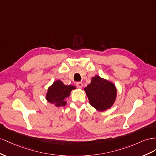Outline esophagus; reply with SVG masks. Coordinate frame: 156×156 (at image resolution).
<instances>
[{"instance_id":"1","label":"esophagus","mask_w":156,"mask_h":156,"mask_svg":"<svg viewBox=\"0 0 156 156\" xmlns=\"http://www.w3.org/2000/svg\"><path fill=\"white\" fill-rule=\"evenodd\" d=\"M76 87L79 89H82V87H83V83L82 82H77L76 84Z\"/></svg>"}]
</instances>
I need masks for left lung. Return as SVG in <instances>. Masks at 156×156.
Returning <instances> with one entry per match:
<instances>
[{"label":"left lung","instance_id":"8db88e82","mask_svg":"<svg viewBox=\"0 0 156 156\" xmlns=\"http://www.w3.org/2000/svg\"><path fill=\"white\" fill-rule=\"evenodd\" d=\"M90 105L98 111H105L114 105L117 97L114 83L96 75L84 88Z\"/></svg>","mask_w":156,"mask_h":156}]
</instances>
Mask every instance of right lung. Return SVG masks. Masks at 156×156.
<instances>
[{
    "instance_id": "obj_1",
    "label": "right lung",
    "mask_w": 156,
    "mask_h": 156,
    "mask_svg": "<svg viewBox=\"0 0 156 156\" xmlns=\"http://www.w3.org/2000/svg\"><path fill=\"white\" fill-rule=\"evenodd\" d=\"M75 89L76 87L74 86L65 85L63 82L57 80L48 87L46 99L56 107L65 106L67 103L66 98L70 96V92Z\"/></svg>"
}]
</instances>
